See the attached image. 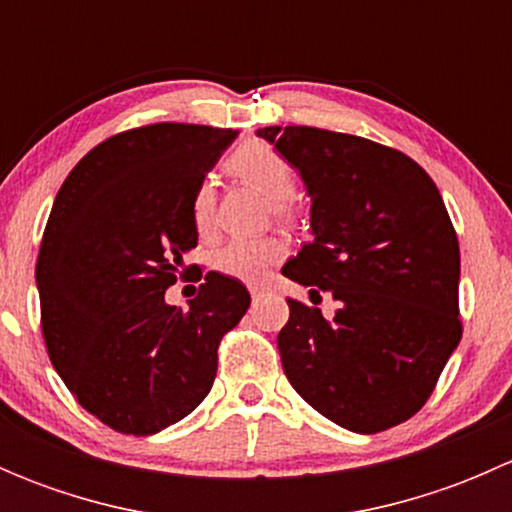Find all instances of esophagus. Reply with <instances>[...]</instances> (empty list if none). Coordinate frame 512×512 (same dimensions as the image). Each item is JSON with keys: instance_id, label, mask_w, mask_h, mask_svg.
I'll use <instances>...</instances> for the list:
<instances>
[{"instance_id": "esophagus-1", "label": "esophagus", "mask_w": 512, "mask_h": 512, "mask_svg": "<svg viewBox=\"0 0 512 512\" xmlns=\"http://www.w3.org/2000/svg\"><path fill=\"white\" fill-rule=\"evenodd\" d=\"M267 292V287L265 285H250V294L252 297H262V294Z\"/></svg>"}]
</instances>
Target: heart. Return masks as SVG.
Returning a JSON list of instances; mask_svg holds the SVG:
<instances>
[{
	"label": "heart",
	"mask_w": 512,
	"mask_h": 512,
	"mask_svg": "<svg viewBox=\"0 0 512 512\" xmlns=\"http://www.w3.org/2000/svg\"><path fill=\"white\" fill-rule=\"evenodd\" d=\"M227 168L237 180L252 185L267 200H272V213L277 218L292 215L289 198L294 195L297 178H294V168L282 153H277L267 143H247L232 153L227 160ZM190 213H193L195 230L200 235H210L215 223V188L210 180L195 188L193 200H190ZM285 255L287 245L280 237H252V240L237 237L215 252L213 267L220 275L255 285V282L265 280L270 267L285 260Z\"/></svg>",
	"instance_id": "heart-1"
}]
</instances>
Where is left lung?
Wrapping results in <instances>:
<instances>
[{"label":"left lung","mask_w":512,"mask_h":512,"mask_svg":"<svg viewBox=\"0 0 512 512\" xmlns=\"http://www.w3.org/2000/svg\"><path fill=\"white\" fill-rule=\"evenodd\" d=\"M307 188L312 242L282 275L329 292L332 322L287 299L277 337L289 384L354 433H379L426 404L461 342V250L436 183L394 148L309 126L260 128Z\"/></svg>","instance_id":"8db88e82"}]
</instances>
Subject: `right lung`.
I'll return each mask as SVG.
<instances>
[{
    "label": "right lung",
    "instance_id": "obj_1",
    "mask_svg": "<svg viewBox=\"0 0 512 512\" xmlns=\"http://www.w3.org/2000/svg\"><path fill=\"white\" fill-rule=\"evenodd\" d=\"M237 133L153 123L98 143L56 193L36 260L56 374L98 421L153 436L213 389L218 344L250 307L208 272L188 309L165 302L198 245L190 200Z\"/></svg>",
    "mask_w": 512,
    "mask_h": 512
}]
</instances>
